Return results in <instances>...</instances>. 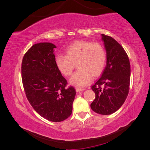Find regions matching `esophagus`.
Masks as SVG:
<instances>
[{"instance_id": "obj_1", "label": "esophagus", "mask_w": 150, "mask_h": 150, "mask_svg": "<svg viewBox=\"0 0 150 150\" xmlns=\"http://www.w3.org/2000/svg\"><path fill=\"white\" fill-rule=\"evenodd\" d=\"M84 89V88H76V90L77 92H79L81 91H83Z\"/></svg>"}]
</instances>
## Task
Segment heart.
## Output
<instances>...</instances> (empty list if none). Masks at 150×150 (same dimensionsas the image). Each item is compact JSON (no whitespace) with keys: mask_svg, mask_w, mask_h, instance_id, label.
<instances>
[{"mask_svg":"<svg viewBox=\"0 0 150 150\" xmlns=\"http://www.w3.org/2000/svg\"><path fill=\"white\" fill-rule=\"evenodd\" d=\"M106 52L98 42L78 40L66 50V55L59 54L56 57L57 67L65 76H70L75 64L77 71L70 79L72 84L84 86L90 83L92 76L100 75L106 66Z\"/></svg>","mask_w":150,"mask_h":150,"instance_id":"b5f03b06","label":"heart"}]
</instances>
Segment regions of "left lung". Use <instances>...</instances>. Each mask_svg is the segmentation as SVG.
Listing matches in <instances>:
<instances>
[{"label":"left lung","instance_id":"8db88e82","mask_svg":"<svg viewBox=\"0 0 150 150\" xmlns=\"http://www.w3.org/2000/svg\"><path fill=\"white\" fill-rule=\"evenodd\" d=\"M102 39L106 50V66L91 86L96 98L91 108L98 114L108 115L119 110L128 96L131 68L128 54L121 45L105 34H102Z\"/></svg>","mask_w":150,"mask_h":150}]
</instances>
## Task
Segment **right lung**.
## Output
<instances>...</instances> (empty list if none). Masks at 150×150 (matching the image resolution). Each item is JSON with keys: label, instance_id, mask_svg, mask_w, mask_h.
<instances>
[{"label": "right lung", "instance_id": "obj_1", "mask_svg": "<svg viewBox=\"0 0 150 150\" xmlns=\"http://www.w3.org/2000/svg\"><path fill=\"white\" fill-rule=\"evenodd\" d=\"M54 48L49 42L34 44L22 59L21 76L34 110L49 121L60 122L71 115L76 91L73 86L66 88L67 80L57 67Z\"/></svg>", "mask_w": 150, "mask_h": 150}]
</instances>
